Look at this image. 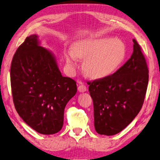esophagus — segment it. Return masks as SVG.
I'll return each instance as SVG.
<instances>
[{"label":"esophagus","mask_w":160,"mask_h":160,"mask_svg":"<svg viewBox=\"0 0 160 160\" xmlns=\"http://www.w3.org/2000/svg\"><path fill=\"white\" fill-rule=\"evenodd\" d=\"M78 91L81 92V93H83V92H86L87 91V87L84 84H83V83H79L78 86Z\"/></svg>","instance_id":"obj_1"}]
</instances>
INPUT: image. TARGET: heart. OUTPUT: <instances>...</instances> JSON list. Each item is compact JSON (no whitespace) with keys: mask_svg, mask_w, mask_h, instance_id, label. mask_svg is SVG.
<instances>
[{"mask_svg":"<svg viewBox=\"0 0 160 160\" xmlns=\"http://www.w3.org/2000/svg\"><path fill=\"white\" fill-rule=\"evenodd\" d=\"M127 55L125 43L121 39L103 37L82 39L75 42L72 49L64 53L67 66L74 72L79 59H85L83 70L93 78H103L115 73Z\"/></svg>","mask_w":160,"mask_h":160,"instance_id":"b5f03b06","label":"heart"}]
</instances>
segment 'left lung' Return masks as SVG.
I'll list each match as a JSON object with an SVG mask.
<instances>
[{
	"label": "left lung",
	"mask_w": 160,
	"mask_h": 160,
	"mask_svg": "<svg viewBox=\"0 0 160 160\" xmlns=\"http://www.w3.org/2000/svg\"><path fill=\"white\" fill-rule=\"evenodd\" d=\"M133 51L110 77L88 82L93 99L94 127L100 135L113 136L125 128L141 110L148 83V69L141 48L133 39Z\"/></svg>",
	"instance_id": "left-lung-1"
}]
</instances>
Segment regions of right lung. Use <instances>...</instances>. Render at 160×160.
Instances as JSON below:
<instances>
[{"label":"right lung","instance_id":"1","mask_svg":"<svg viewBox=\"0 0 160 160\" xmlns=\"http://www.w3.org/2000/svg\"><path fill=\"white\" fill-rule=\"evenodd\" d=\"M40 43L37 35H31L17 50L11 64V88L24 122L38 133L50 135L62 128L64 110L77 88L74 80L62 77L54 55Z\"/></svg>","mask_w":160,"mask_h":160}]
</instances>
